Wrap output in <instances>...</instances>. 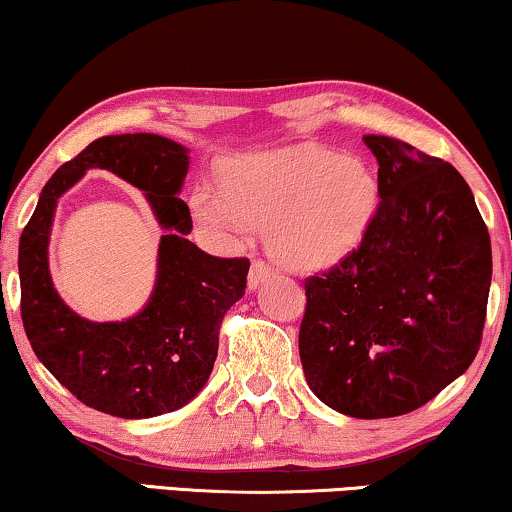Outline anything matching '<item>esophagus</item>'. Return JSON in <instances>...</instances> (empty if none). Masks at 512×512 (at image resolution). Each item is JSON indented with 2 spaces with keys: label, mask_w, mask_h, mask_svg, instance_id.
Segmentation results:
<instances>
[{
  "label": "esophagus",
  "mask_w": 512,
  "mask_h": 512,
  "mask_svg": "<svg viewBox=\"0 0 512 512\" xmlns=\"http://www.w3.org/2000/svg\"><path fill=\"white\" fill-rule=\"evenodd\" d=\"M270 275H273V268H270L266 261H254V263H251V270H249V280H246V282H249V289L261 287Z\"/></svg>",
  "instance_id": "esophagus-1"
}]
</instances>
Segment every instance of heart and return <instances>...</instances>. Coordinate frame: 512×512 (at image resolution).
Returning <instances> with one entry per match:
<instances>
[{
	"mask_svg": "<svg viewBox=\"0 0 512 512\" xmlns=\"http://www.w3.org/2000/svg\"><path fill=\"white\" fill-rule=\"evenodd\" d=\"M187 204L211 235L242 239L266 227L280 266L320 270L361 244L380 208V180L365 161L325 147L254 151L225 163L220 192L197 185Z\"/></svg>",
	"mask_w": 512,
	"mask_h": 512,
	"instance_id": "obj_1",
	"label": "heart"
}]
</instances>
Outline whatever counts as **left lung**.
I'll return each instance as SVG.
<instances>
[{
  "label": "left lung",
  "mask_w": 512,
  "mask_h": 512,
  "mask_svg": "<svg viewBox=\"0 0 512 512\" xmlns=\"http://www.w3.org/2000/svg\"><path fill=\"white\" fill-rule=\"evenodd\" d=\"M380 208L361 246L306 280L299 356L325 406L377 420L425 406L475 361L491 285L489 230L451 163L384 135Z\"/></svg>",
  "instance_id": "1"
}]
</instances>
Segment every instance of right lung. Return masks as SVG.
Wrapping results in <instances>:
<instances>
[{"label":"right lung","instance_id":"right-lung-1","mask_svg":"<svg viewBox=\"0 0 512 512\" xmlns=\"http://www.w3.org/2000/svg\"><path fill=\"white\" fill-rule=\"evenodd\" d=\"M90 167L142 188L167 230L155 292L140 314L116 324L71 312L48 275L55 204ZM187 170V147L168 137H99L44 185L18 244L21 318L35 356L75 399L116 418H154L192 401L216 363L227 308L244 296L249 261L208 256L187 239L192 216L178 197Z\"/></svg>","mask_w":512,"mask_h":512}]
</instances>
